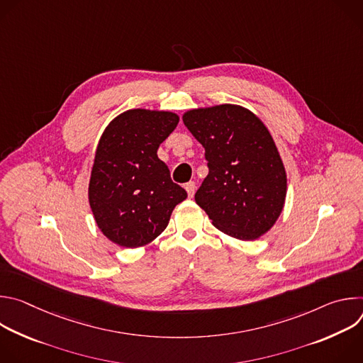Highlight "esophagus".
Wrapping results in <instances>:
<instances>
[{
  "label": "esophagus",
  "instance_id": "esophagus-1",
  "mask_svg": "<svg viewBox=\"0 0 363 363\" xmlns=\"http://www.w3.org/2000/svg\"><path fill=\"white\" fill-rule=\"evenodd\" d=\"M185 189H186V192H188V196H189V198H192V196H194V194H195V189H196L195 182H188V184L185 185Z\"/></svg>",
  "mask_w": 363,
  "mask_h": 363
}]
</instances>
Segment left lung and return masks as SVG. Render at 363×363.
<instances>
[{
	"label": "left lung",
	"instance_id": "obj_1",
	"mask_svg": "<svg viewBox=\"0 0 363 363\" xmlns=\"http://www.w3.org/2000/svg\"><path fill=\"white\" fill-rule=\"evenodd\" d=\"M182 121L208 161L195 202L213 225L242 241L270 231L284 208L287 175L266 125L231 103L189 109Z\"/></svg>",
	"mask_w": 363,
	"mask_h": 363
}]
</instances>
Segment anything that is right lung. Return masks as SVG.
Here are the masks:
<instances>
[{
  "label": "right lung",
  "instance_id": "add662e5",
  "mask_svg": "<svg viewBox=\"0 0 363 363\" xmlns=\"http://www.w3.org/2000/svg\"><path fill=\"white\" fill-rule=\"evenodd\" d=\"M178 122L174 112L139 108L118 115L103 130L87 192L96 225L112 242L125 248L150 244L186 198L158 158L160 145Z\"/></svg>",
  "mask_w": 363,
  "mask_h": 363
}]
</instances>
